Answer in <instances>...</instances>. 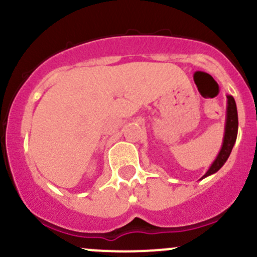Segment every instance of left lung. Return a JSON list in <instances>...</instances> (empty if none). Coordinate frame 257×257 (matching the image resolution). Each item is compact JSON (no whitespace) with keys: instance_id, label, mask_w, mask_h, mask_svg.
I'll use <instances>...</instances> for the list:
<instances>
[{"instance_id":"1","label":"left lung","mask_w":257,"mask_h":257,"mask_svg":"<svg viewBox=\"0 0 257 257\" xmlns=\"http://www.w3.org/2000/svg\"><path fill=\"white\" fill-rule=\"evenodd\" d=\"M237 128H239V119H237V109L236 103H235L234 97L227 95V108H226V123H225V134L224 141H222V147L220 149V153L217 154L216 159L209 168L208 172L205 173L203 178L209 177V175L215 174L222 165L226 163L230 153H231L232 147L236 142L237 137Z\"/></svg>"}]
</instances>
